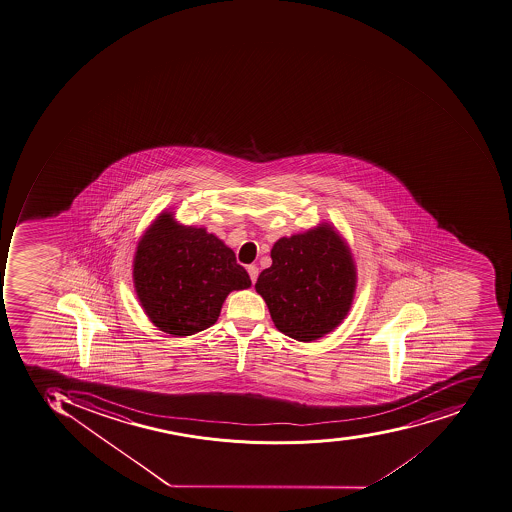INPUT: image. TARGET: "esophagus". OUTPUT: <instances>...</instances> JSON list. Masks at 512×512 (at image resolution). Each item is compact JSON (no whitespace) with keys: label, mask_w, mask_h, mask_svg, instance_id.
<instances>
[{"label":"esophagus","mask_w":512,"mask_h":512,"mask_svg":"<svg viewBox=\"0 0 512 512\" xmlns=\"http://www.w3.org/2000/svg\"><path fill=\"white\" fill-rule=\"evenodd\" d=\"M247 273H249L250 281L252 284H255L258 278V266L257 265H249L247 266Z\"/></svg>","instance_id":"esophagus-1"}]
</instances>
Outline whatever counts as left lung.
Instances as JSON below:
<instances>
[{"label":"left lung","mask_w":512,"mask_h":512,"mask_svg":"<svg viewBox=\"0 0 512 512\" xmlns=\"http://www.w3.org/2000/svg\"><path fill=\"white\" fill-rule=\"evenodd\" d=\"M273 265L258 276L274 325L287 337L313 341L335 329L353 302L356 268L332 226L279 239Z\"/></svg>","instance_id":"obj_1"}]
</instances>
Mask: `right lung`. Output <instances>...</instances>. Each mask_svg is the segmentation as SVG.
<instances>
[{"mask_svg":"<svg viewBox=\"0 0 512 512\" xmlns=\"http://www.w3.org/2000/svg\"><path fill=\"white\" fill-rule=\"evenodd\" d=\"M134 284L150 321L172 337H187L215 324L226 295L250 287V278L214 234L163 214L139 242Z\"/></svg>","mask_w":512,"mask_h":512,"instance_id":"add662e5","label":"right lung"}]
</instances>
